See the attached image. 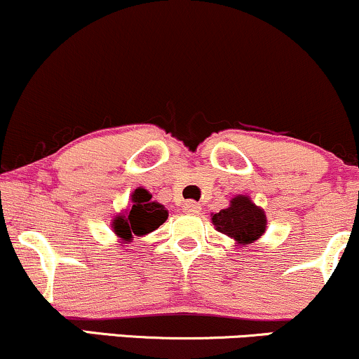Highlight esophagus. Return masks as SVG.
Segmentation results:
<instances>
[{
  "label": "esophagus",
  "instance_id": "obj_1",
  "mask_svg": "<svg viewBox=\"0 0 359 359\" xmlns=\"http://www.w3.org/2000/svg\"><path fill=\"white\" fill-rule=\"evenodd\" d=\"M183 210L187 213L196 215V213L201 212V206H200V203H196V201H187V203L183 205Z\"/></svg>",
  "mask_w": 359,
  "mask_h": 359
}]
</instances>
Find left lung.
<instances>
[{
    "label": "left lung",
    "mask_w": 359,
    "mask_h": 359,
    "mask_svg": "<svg viewBox=\"0 0 359 359\" xmlns=\"http://www.w3.org/2000/svg\"><path fill=\"white\" fill-rule=\"evenodd\" d=\"M213 225L218 231L237 240L242 245L254 243L265 231V215L252 203L250 198L235 196L229 208L212 215Z\"/></svg>",
    "instance_id": "1"
}]
</instances>
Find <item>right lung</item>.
<instances>
[{"label":"right lung","mask_w":359,"mask_h":359,"mask_svg":"<svg viewBox=\"0 0 359 359\" xmlns=\"http://www.w3.org/2000/svg\"><path fill=\"white\" fill-rule=\"evenodd\" d=\"M168 218V212L163 205L151 200V195L144 188H137L133 193V206L126 215H119L114 220V231L122 240H133L151 233L159 229Z\"/></svg>","instance_id":"1"}]
</instances>
